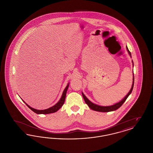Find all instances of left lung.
Instances as JSON below:
<instances>
[{
	"label": "left lung",
	"instance_id": "left-lung-1",
	"mask_svg": "<svg viewBox=\"0 0 153 153\" xmlns=\"http://www.w3.org/2000/svg\"><path fill=\"white\" fill-rule=\"evenodd\" d=\"M127 51H128V54H130V57H131V54L130 51H129L127 47H126ZM132 65L134 66V62L133 61H132ZM133 81H132V87H131V89L130 90V91L128 92V93L127 94V95L124 97L123 99L117 103L114 104V105H109V106H102V105H99L97 104H96L95 103L91 102L87 97L85 96V95L83 94V92H82V97L84 99V101L86 102V104L88 105V107L92 110L94 111H98V112H111V111H115L117 109H118L119 108H120L122 105L123 104L125 101L126 100V99H127V97H128V96L130 95L132 92V91L133 89V87H134V72H133Z\"/></svg>",
	"mask_w": 153,
	"mask_h": 153
}]
</instances>
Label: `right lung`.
I'll return each instance as SVG.
<instances>
[{"instance_id":"add662e5","label":"right lung","mask_w":153,"mask_h":153,"mask_svg":"<svg viewBox=\"0 0 153 153\" xmlns=\"http://www.w3.org/2000/svg\"><path fill=\"white\" fill-rule=\"evenodd\" d=\"M69 82L68 84V85H66L65 89L64 90L62 95L61 96V97L59 99V100L54 105L52 106V107L48 108V109L39 110V109H35V108H32V107H31L30 106H29L27 104H26L25 101H23L22 100V99H21L23 100V102H24L26 104V105L30 109L32 110L33 112H34L35 113H36L37 114H49L54 113V112H57L58 109H60L62 107V106L63 105V104H64V102H65V100L66 94L67 90H68V87H69Z\"/></svg>"}]
</instances>
